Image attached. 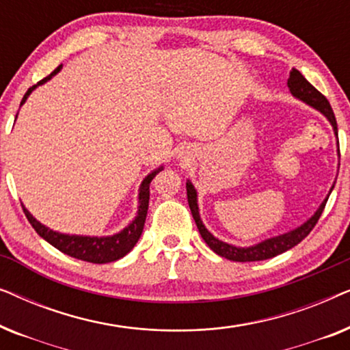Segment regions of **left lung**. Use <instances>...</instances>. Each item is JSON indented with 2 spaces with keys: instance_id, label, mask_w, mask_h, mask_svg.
<instances>
[{
  "instance_id": "obj_1",
  "label": "left lung",
  "mask_w": 350,
  "mask_h": 350,
  "mask_svg": "<svg viewBox=\"0 0 350 350\" xmlns=\"http://www.w3.org/2000/svg\"><path fill=\"white\" fill-rule=\"evenodd\" d=\"M286 84H288V89H290V92L293 94V97L299 98L301 102L308 103L309 107L319 109V111L328 119L329 124L333 126L334 133L338 135L336 118H334L332 105H329L327 97L320 94L319 90L315 89L314 85L310 84L298 70H295V68L290 71V78ZM338 151H339V142H338ZM333 188L334 186H332L329 193H332ZM186 191H188V204H189L191 213H193L194 221H196V224H198V229H199L200 236H202V239L205 241V243H207V245L212 248L217 255L226 258V260L239 261V262L269 260V258H274L277 255H280V253L290 250V248H293L295 245H298V243L303 241V239L308 236L310 231H312L315 224H317L320 215H322L323 208H325V204H327V200L329 198V193H328L327 199H325L322 205L317 208V212H315L304 224H301L299 228L293 229V231L280 234V236H275L271 239H266V241H262L252 247H236V245H229V243H226V242L218 241V239L213 237V234H210L207 231V228L204 226L202 219H200V215H199V207H198V191L194 189V186L189 180L186 181Z\"/></svg>"
}]
</instances>
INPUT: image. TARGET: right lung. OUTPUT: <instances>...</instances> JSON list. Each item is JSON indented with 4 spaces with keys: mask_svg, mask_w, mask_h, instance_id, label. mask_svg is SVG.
<instances>
[{
    "mask_svg": "<svg viewBox=\"0 0 350 350\" xmlns=\"http://www.w3.org/2000/svg\"><path fill=\"white\" fill-rule=\"evenodd\" d=\"M62 65L57 66V68L52 71V73L47 76V78L41 79L40 83L31 85L30 89L27 90V94L23 95L21 107L25 103V100L28 98L33 90H35L38 85L44 84L46 81H49L52 76L57 75L60 71ZM17 118V116H16ZM162 170V167L159 169L151 172L150 175L146 176L145 180L142 181L140 185V193H138V213L133 221L129 224L127 228H124L121 232L113 234V236L108 237H89V236H70V234H62V232H55L52 229L46 228L44 224H41L38 219L33 217V215L28 212V210L23 207V212H25V217L28 218V221L35 231L40 234V236L54 245L57 250H60L65 255L73 256L76 260H83L88 262H95V265H105V262H111L116 261L119 258L126 256L129 252L135 247V243L140 239L142 232H143V226H145V219H146V213H148V204H150V183L154 176L159 174Z\"/></svg>",
    "mask_w": 350,
    "mask_h": 350,
    "instance_id": "1",
    "label": "right lung"
}]
</instances>
